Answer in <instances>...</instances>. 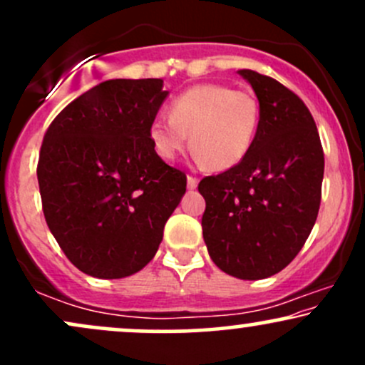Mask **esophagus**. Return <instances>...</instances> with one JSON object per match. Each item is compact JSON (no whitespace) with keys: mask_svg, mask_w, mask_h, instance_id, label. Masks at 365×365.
I'll use <instances>...</instances> for the list:
<instances>
[{"mask_svg":"<svg viewBox=\"0 0 365 365\" xmlns=\"http://www.w3.org/2000/svg\"><path fill=\"white\" fill-rule=\"evenodd\" d=\"M197 183H199V180H197L195 177H192V175H188V177H187L188 190H194V188H197Z\"/></svg>","mask_w":365,"mask_h":365,"instance_id":"34e87169","label":"esophagus"}]
</instances>
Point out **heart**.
<instances>
[{
	"label": "heart",
	"mask_w": 365,
	"mask_h": 365,
	"mask_svg": "<svg viewBox=\"0 0 365 365\" xmlns=\"http://www.w3.org/2000/svg\"><path fill=\"white\" fill-rule=\"evenodd\" d=\"M170 115L150 123L149 137L158 156L173 161L190 140L197 163L225 171L235 168L249 154L261 110L250 92L223 83H199L175 98Z\"/></svg>",
	"instance_id": "heart-1"
}]
</instances>
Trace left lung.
<instances>
[{"label": "left lung", "mask_w": 365, "mask_h": 365, "mask_svg": "<svg viewBox=\"0 0 365 365\" xmlns=\"http://www.w3.org/2000/svg\"><path fill=\"white\" fill-rule=\"evenodd\" d=\"M259 101L249 154L200 180L202 235L212 262L240 279L269 278L300 252L316 223L324 175L319 133L302 99L274 78L238 70Z\"/></svg>", "instance_id": "left-lung-1"}]
</instances>
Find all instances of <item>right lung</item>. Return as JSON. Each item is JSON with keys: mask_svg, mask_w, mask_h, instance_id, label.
Masks as SVG:
<instances>
[{"mask_svg": "<svg viewBox=\"0 0 365 365\" xmlns=\"http://www.w3.org/2000/svg\"><path fill=\"white\" fill-rule=\"evenodd\" d=\"M168 94L161 78L101 82L46 132L37 165L46 223L82 273L125 278L158 252L187 190L185 173L166 165L149 137Z\"/></svg>", "mask_w": 365, "mask_h": 365, "instance_id": "obj_1", "label": "right lung"}]
</instances>
